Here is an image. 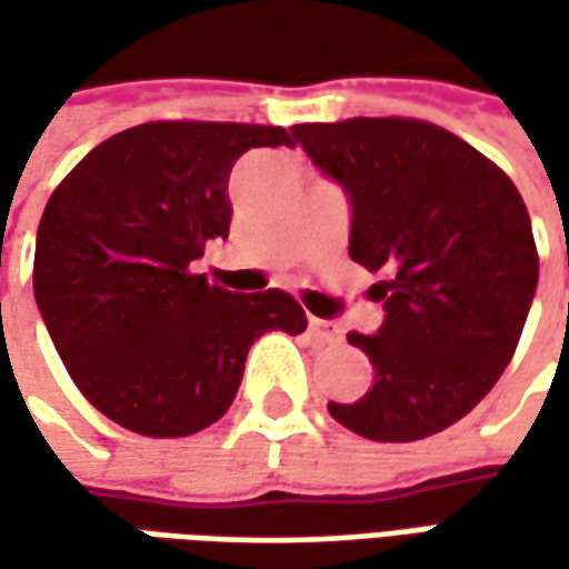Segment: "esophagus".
<instances>
[{"label":"esophagus","mask_w":569,"mask_h":569,"mask_svg":"<svg viewBox=\"0 0 569 569\" xmlns=\"http://www.w3.org/2000/svg\"><path fill=\"white\" fill-rule=\"evenodd\" d=\"M307 326H310V336H313V339H319V341H341L339 322H332V319L310 317V319H307Z\"/></svg>","instance_id":"esophagus-1"}]
</instances>
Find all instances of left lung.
<instances>
[{
	"instance_id": "8db88e82",
	"label": "left lung",
	"mask_w": 569,
	"mask_h": 569,
	"mask_svg": "<svg viewBox=\"0 0 569 569\" xmlns=\"http://www.w3.org/2000/svg\"><path fill=\"white\" fill-rule=\"evenodd\" d=\"M307 158L351 202L348 252L382 300L377 336L348 341L377 377L329 402L348 430L408 443L466 418L513 358L538 284L532 221L513 180L425 120L355 117L291 126Z\"/></svg>"
}]
</instances>
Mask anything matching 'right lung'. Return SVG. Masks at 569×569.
I'll use <instances>...</instances> for the list:
<instances>
[{
    "label": "right lung",
    "instance_id": "right-lung-1",
    "mask_svg": "<svg viewBox=\"0 0 569 569\" xmlns=\"http://www.w3.org/2000/svg\"><path fill=\"white\" fill-rule=\"evenodd\" d=\"M281 126L161 120L100 142L56 187L33 252V297L84 399L132 433L189 437L233 402L247 351L307 317L284 291L237 295L192 274L230 230L228 180Z\"/></svg>",
    "mask_w": 569,
    "mask_h": 569
}]
</instances>
